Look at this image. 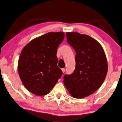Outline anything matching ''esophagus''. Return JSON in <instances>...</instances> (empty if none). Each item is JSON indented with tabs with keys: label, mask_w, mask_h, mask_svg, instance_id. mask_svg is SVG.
<instances>
[{
	"label": "esophagus",
	"mask_w": 122,
	"mask_h": 122,
	"mask_svg": "<svg viewBox=\"0 0 122 122\" xmlns=\"http://www.w3.org/2000/svg\"><path fill=\"white\" fill-rule=\"evenodd\" d=\"M61 70H62V71H63V73H64V72H65V69H64V68H63V69H61Z\"/></svg>",
	"instance_id": "34e87169"
}]
</instances>
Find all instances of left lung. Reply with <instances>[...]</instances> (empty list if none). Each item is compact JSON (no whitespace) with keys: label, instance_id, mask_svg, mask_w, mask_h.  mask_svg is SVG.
<instances>
[{"label":"left lung","instance_id":"left-lung-1","mask_svg":"<svg viewBox=\"0 0 122 122\" xmlns=\"http://www.w3.org/2000/svg\"><path fill=\"white\" fill-rule=\"evenodd\" d=\"M66 38L76 52V64L73 73L64 76V84L72 97L84 98L94 93L105 79L106 56L100 44L91 36L67 32Z\"/></svg>","mask_w":122,"mask_h":122}]
</instances>
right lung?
<instances>
[{
  "label": "right lung",
  "mask_w": 122,
  "mask_h": 122,
  "mask_svg": "<svg viewBox=\"0 0 122 122\" xmlns=\"http://www.w3.org/2000/svg\"><path fill=\"white\" fill-rule=\"evenodd\" d=\"M63 32H50L31 41L21 51L18 72L30 92L42 96L48 94L61 78L57 66L58 47L64 38Z\"/></svg>",
  "instance_id": "1"
}]
</instances>
